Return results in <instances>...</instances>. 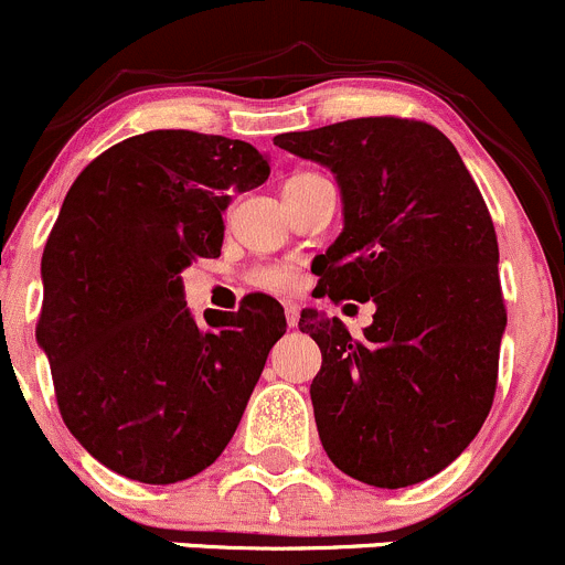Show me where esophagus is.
Returning a JSON list of instances; mask_svg holds the SVG:
<instances>
[{"mask_svg": "<svg viewBox=\"0 0 565 565\" xmlns=\"http://www.w3.org/2000/svg\"><path fill=\"white\" fill-rule=\"evenodd\" d=\"M285 307V318H288V327H296L299 323V305L294 299H282Z\"/></svg>", "mask_w": 565, "mask_h": 565, "instance_id": "esophagus-1", "label": "esophagus"}]
</instances>
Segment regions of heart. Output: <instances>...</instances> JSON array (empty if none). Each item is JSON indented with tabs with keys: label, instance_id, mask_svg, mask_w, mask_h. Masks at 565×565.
<instances>
[{
	"label": "heart",
	"instance_id": "b5f03b06",
	"mask_svg": "<svg viewBox=\"0 0 565 565\" xmlns=\"http://www.w3.org/2000/svg\"><path fill=\"white\" fill-rule=\"evenodd\" d=\"M305 175H310V172H299V175L288 178V181H299V178H305ZM249 282L260 290H282L290 285V275L285 269H260L249 277Z\"/></svg>",
	"mask_w": 565,
	"mask_h": 565
}]
</instances>
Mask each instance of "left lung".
<instances>
[{"label": "left lung", "instance_id": "left-lung-1", "mask_svg": "<svg viewBox=\"0 0 565 565\" xmlns=\"http://www.w3.org/2000/svg\"><path fill=\"white\" fill-rule=\"evenodd\" d=\"M275 145L338 178L343 233L316 258V294L376 305L362 338L301 310L323 360L310 384L323 450L367 486L420 483L465 454L494 401L505 305L489 209L428 122L356 117Z\"/></svg>", "mask_w": 565, "mask_h": 565}]
</instances>
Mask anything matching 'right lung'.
<instances>
[{
  "instance_id": "right-lung-1",
  "label": "right lung",
  "mask_w": 565,
  "mask_h": 565,
  "mask_svg": "<svg viewBox=\"0 0 565 565\" xmlns=\"http://www.w3.org/2000/svg\"><path fill=\"white\" fill-rule=\"evenodd\" d=\"M266 178L249 142L178 128L111 145L65 194L43 249L35 334L65 426L111 472L178 483L236 434L285 312L249 294L203 327L181 271L220 255L233 192Z\"/></svg>"
}]
</instances>
